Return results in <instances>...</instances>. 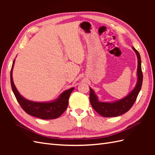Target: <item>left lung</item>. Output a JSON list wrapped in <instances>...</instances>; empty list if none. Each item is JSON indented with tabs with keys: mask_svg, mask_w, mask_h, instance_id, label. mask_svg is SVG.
Masks as SVG:
<instances>
[{
	"mask_svg": "<svg viewBox=\"0 0 155 155\" xmlns=\"http://www.w3.org/2000/svg\"><path fill=\"white\" fill-rule=\"evenodd\" d=\"M133 50L136 52L138 58L137 76L138 81L135 88L133 91L123 99L118 101L114 103H102L98 101V98L95 95L94 91L90 88L89 99L92 107L97 113L104 117H118L127 113L130 109L134 103H135L137 98L141 89L143 84V72L141 68V60L139 52L133 47Z\"/></svg>",
	"mask_w": 155,
	"mask_h": 155,
	"instance_id": "left-lung-1",
	"label": "left lung"
}]
</instances>
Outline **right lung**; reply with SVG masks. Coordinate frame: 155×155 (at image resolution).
I'll return each mask as SVG.
<instances>
[{
    "mask_svg": "<svg viewBox=\"0 0 155 155\" xmlns=\"http://www.w3.org/2000/svg\"><path fill=\"white\" fill-rule=\"evenodd\" d=\"M15 60L13 61L11 71V84L12 90L16 100L22 108L27 114L41 119H54L59 117L67 109L68 104V99L74 87L64 91L57 100L51 103H37L28 101L23 98L16 89L12 80V68Z\"/></svg>",
    "mask_w": 155,
    "mask_h": 155,
    "instance_id": "add662e5",
    "label": "right lung"
}]
</instances>
